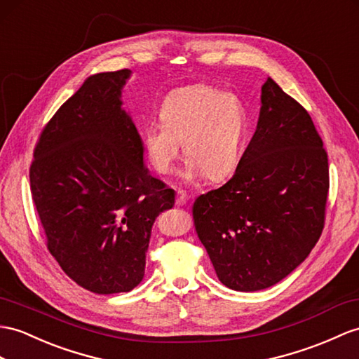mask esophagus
<instances>
[{"label":"esophagus","instance_id":"esophagus-1","mask_svg":"<svg viewBox=\"0 0 359 359\" xmlns=\"http://www.w3.org/2000/svg\"><path fill=\"white\" fill-rule=\"evenodd\" d=\"M189 201V198H187V195L184 194V191H178L177 194V205H184L186 203Z\"/></svg>","mask_w":359,"mask_h":359}]
</instances>
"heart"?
<instances>
[{
    "instance_id": "b5f03b06",
    "label": "heart",
    "mask_w": 359,
    "mask_h": 359,
    "mask_svg": "<svg viewBox=\"0 0 359 359\" xmlns=\"http://www.w3.org/2000/svg\"><path fill=\"white\" fill-rule=\"evenodd\" d=\"M160 125L143 130V144L155 172L169 173L178 158L180 143L187 161V180L203 175L217 182L238 169L247 116L230 93L210 85H189L170 91L160 107Z\"/></svg>"
}]
</instances>
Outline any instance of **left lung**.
Masks as SVG:
<instances>
[{"mask_svg":"<svg viewBox=\"0 0 359 359\" xmlns=\"http://www.w3.org/2000/svg\"><path fill=\"white\" fill-rule=\"evenodd\" d=\"M257 129L233 177L196 198L195 230L230 290L273 286L318 242L329 194L327 152L302 104L273 79Z\"/></svg>","mask_w":359,"mask_h":359,"instance_id":"1","label":"left lung"}]
</instances>
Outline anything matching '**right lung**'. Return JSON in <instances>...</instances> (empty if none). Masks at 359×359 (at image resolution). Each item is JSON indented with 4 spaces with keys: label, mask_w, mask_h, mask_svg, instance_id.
<instances>
[{
    "label": "right lung",
    "mask_w": 359,
    "mask_h": 359,
    "mask_svg": "<svg viewBox=\"0 0 359 359\" xmlns=\"http://www.w3.org/2000/svg\"><path fill=\"white\" fill-rule=\"evenodd\" d=\"M129 69L90 76L43 126L30 190L47 248L94 294L129 292L143 280L155 217L175 191L149 175L121 88Z\"/></svg>",
    "instance_id": "add662e5"
}]
</instances>
